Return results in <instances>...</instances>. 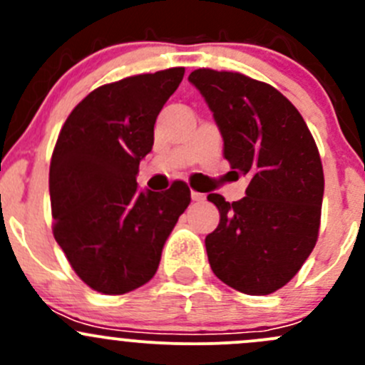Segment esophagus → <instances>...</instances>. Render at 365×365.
I'll return each mask as SVG.
<instances>
[{
  "instance_id": "obj_1",
  "label": "esophagus",
  "mask_w": 365,
  "mask_h": 365,
  "mask_svg": "<svg viewBox=\"0 0 365 365\" xmlns=\"http://www.w3.org/2000/svg\"><path fill=\"white\" fill-rule=\"evenodd\" d=\"M190 197H192V201H196V203H201V201L206 200L205 194L196 192V190H192V192H190Z\"/></svg>"
}]
</instances>
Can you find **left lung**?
Returning <instances> with one entry per match:
<instances>
[{
    "instance_id": "1",
    "label": "left lung",
    "mask_w": 365,
    "mask_h": 365,
    "mask_svg": "<svg viewBox=\"0 0 365 365\" xmlns=\"http://www.w3.org/2000/svg\"><path fill=\"white\" fill-rule=\"evenodd\" d=\"M231 168L251 178L245 197L208 194L220 222L205 238L213 274L247 295L288 284L318 240L325 178L318 148L295 106L274 86L238 72L197 68Z\"/></svg>"
}]
</instances>
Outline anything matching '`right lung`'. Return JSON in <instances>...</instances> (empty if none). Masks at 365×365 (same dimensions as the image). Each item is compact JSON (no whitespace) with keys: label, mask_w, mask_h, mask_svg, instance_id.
I'll return each mask as SVG.
<instances>
[{"label":"right lung","mask_w":365,"mask_h":365,"mask_svg":"<svg viewBox=\"0 0 365 365\" xmlns=\"http://www.w3.org/2000/svg\"><path fill=\"white\" fill-rule=\"evenodd\" d=\"M185 68L125 77L84 97L68 114L49 168L53 233L81 281L104 295L146 284L190 203L187 183L138 190L153 125Z\"/></svg>","instance_id":"right-lung-1"}]
</instances>
